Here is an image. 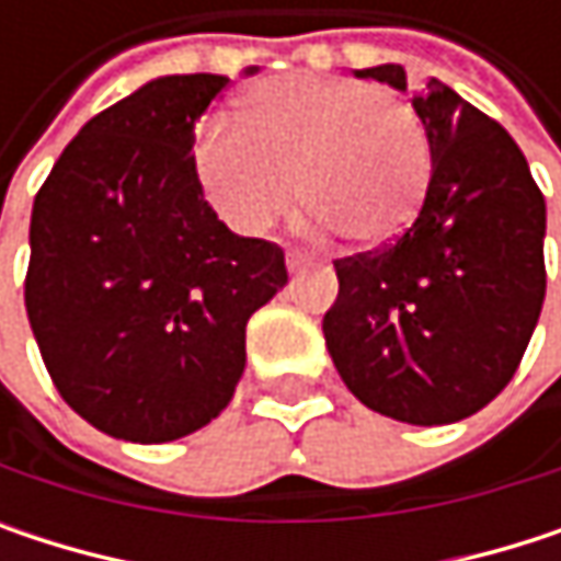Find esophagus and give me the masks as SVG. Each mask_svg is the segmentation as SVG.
<instances>
[{
  "mask_svg": "<svg viewBox=\"0 0 561 561\" xmlns=\"http://www.w3.org/2000/svg\"><path fill=\"white\" fill-rule=\"evenodd\" d=\"M308 266H314V263H311L308 256H298V253H288V273H291V276H298V273H305Z\"/></svg>",
  "mask_w": 561,
  "mask_h": 561,
  "instance_id": "1",
  "label": "esophagus"
}]
</instances>
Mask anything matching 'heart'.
Returning <instances> with one entry per match:
<instances>
[{"label": "heart", "instance_id": "heart-1", "mask_svg": "<svg viewBox=\"0 0 561 561\" xmlns=\"http://www.w3.org/2000/svg\"><path fill=\"white\" fill-rule=\"evenodd\" d=\"M217 214L263 233L298 197L311 227L360 247H387L419 214L428 187V139L415 110L380 87L321 73H282L243 100V126L207 123L194 149Z\"/></svg>", "mask_w": 561, "mask_h": 561}]
</instances>
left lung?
<instances>
[{
	"label": "left lung",
	"instance_id": "1",
	"mask_svg": "<svg viewBox=\"0 0 561 561\" xmlns=\"http://www.w3.org/2000/svg\"><path fill=\"white\" fill-rule=\"evenodd\" d=\"M405 90V70H354ZM432 178L412 227L383 250L337 260L328 354L367 409L448 425L513 380L546 298V201L501 123L442 80L412 93Z\"/></svg>",
	"mask_w": 561,
	"mask_h": 561
}]
</instances>
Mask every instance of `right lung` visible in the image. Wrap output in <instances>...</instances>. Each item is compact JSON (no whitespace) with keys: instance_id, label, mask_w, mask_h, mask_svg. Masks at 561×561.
I'll use <instances>...</instances> for the list:
<instances>
[{"instance_id":"right-lung-1","label":"right lung","mask_w":561,"mask_h":561,"mask_svg":"<svg viewBox=\"0 0 561 561\" xmlns=\"http://www.w3.org/2000/svg\"><path fill=\"white\" fill-rule=\"evenodd\" d=\"M227 83L156 77L96 113L32 207L25 308L42 360L64 402L123 442L217 419L250 314L288 282L279 247L237 237L197 181L194 123Z\"/></svg>"}]
</instances>
